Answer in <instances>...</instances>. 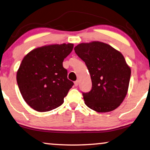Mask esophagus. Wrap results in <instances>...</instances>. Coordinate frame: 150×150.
<instances>
[{"label":"esophagus","mask_w":150,"mask_h":150,"mask_svg":"<svg viewBox=\"0 0 150 150\" xmlns=\"http://www.w3.org/2000/svg\"><path fill=\"white\" fill-rule=\"evenodd\" d=\"M74 83H75V86H77V85H79V81H78V80H77V81H75Z\"/></svg>","instance_id":"34e87169"}]
</instances>
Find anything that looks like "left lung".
<instances>
[{
	"label": "left lung",
	"instance_id": "8db88e82",
	"mask_svg": "<svg viewBox=\"0 0 150 150\" xmlns=\"http://www.w3.org/2000/svg\"><path fill=\"white\" fill-rule=\"evenodd\" d=\"M74 50L91 75V90L83 93L85 105L99 113L117 108L126 96L131 76L123 54L99 41L79 44Z\"/></svg>",
	"mask_w": 150,
	"mask_h": 150
}]
</instances>
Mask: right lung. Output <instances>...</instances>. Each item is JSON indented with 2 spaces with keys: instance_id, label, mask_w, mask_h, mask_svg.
<instances>
[{
  "instance_id": "1",
  "label": "right lung",
  "mask_w": 150,
  "mask_h": 150,
  "mask_svg": "<svg viewBox=\"0 0 150 150\" xmlns=\"http://www.w3.org/2000/svg\"><path fill=\"white\" fill-rule=\"evenodd\" d=\"M73 44L46 45L33 49L25 57L16 73L20 92L30 108L45 112L58 108L73 85L67 79L63 62Z\"/></svg>"
}]
</instances>
